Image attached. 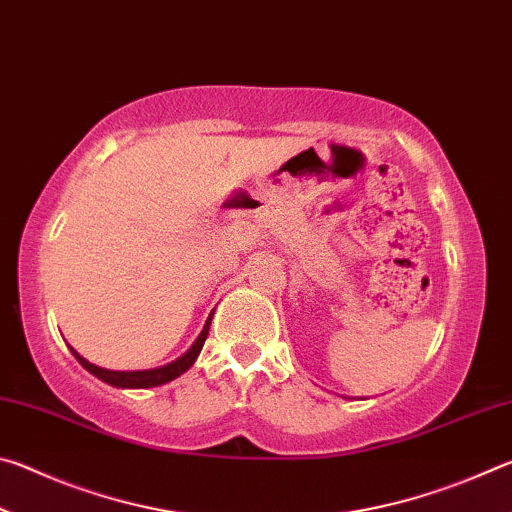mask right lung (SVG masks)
<instances>
[{"label":"right lung","instance_id":"1","mask_svg":"<svg viewBox=\"0 0 512 512\" xmlns=\"http://www.w3.org/2000/svg\"><path fill=\"white\" fill-rule=\"evenodd\" d=\"M210 323H212V314H210V318L205 320L203 332L198 334V339L194 341L192 348H189L183 354V357H178L176 361L167 363V366L151 368V370H106V368L94 366V363H90L88 359H83L74 348H69V350H72L76 361H79L85 370L92 372L94 377H99L101 381H106V384H110V386H117V388H153V386L167 384V381H173V379L180 377L183 372H187L189 368L194 366L196 357L203 350L207 332H210Z\"/></svg>","mask_w":512,"mask_h":512}]
</instances>
